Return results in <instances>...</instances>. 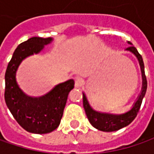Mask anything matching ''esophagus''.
I'll return each instance as SVG.
<instances>
[{
	"mask_svg": "<svg viewBox=\"0 0 154 154\" xmlns=\"http://www.w3.org/2000/svg\"><path fill=\"white\" fill-rule=\"evenodd\" d=\"M74 80H75V84H74L75 87H80V86L84 84V80L81 77H80V76L75 77Z\"/></svg>",
	"mask_w": 154,
	"mask_h": 154,
	"instance_id": "1",
	"label": "esophagus"
}]
</instances>
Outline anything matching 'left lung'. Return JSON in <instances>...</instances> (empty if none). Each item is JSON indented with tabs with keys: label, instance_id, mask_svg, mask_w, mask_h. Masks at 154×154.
<instances>
[{
	"label": "left lung",
	"instance_id": "8db88e82",
	"mask_svg": "<svg viewBox=\"0 0 154 154\" xmlns=\"http://www.w3.org/2000/svg\"><path fill=\"white\" fill-rule=\"evenodd\" d=\"M128 44L130 45V46L128 47L126 51L131 52L137 58L139 62L140 71H141V78H142L141 91L140 92L139 96L136 98V100L133 103L131 109L122 114L98 111L92 108L86 98L85 92H82L83 93V106L86 111V116L92 126L100 131H103V132L116 131L130 124L135 118V116H137V113L142 103V99L144 98L146 92L147 82H146V78L145 75V68H144V62L142 60V57L139 54L136 48L134 47L130 42H128Z\"/></svg>",
	"mask_w": 154,
	"mask_h": 154
}]
</instances>
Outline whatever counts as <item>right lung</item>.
<instances>
[{"label": "right lung", "mask_w": 154, "mask_h": 154, "mask_svg": "<svg viewBox=\"0 0 154 154\" xmlns=\"http://www.w3.org/2000/svg\"><path fill=\"white\" fill-rule=\"evenodd\" d=\"M53 41L52 38L33 37L19 45L13 54L5 74V101L15 120L24 129L33 134H47L59 126L69 92L74 80H68L56 85L38 98L31 97L20 89L16 73L26 57L38 54Z\"/></svg>", "instance_id": "add662e5"}]
</instances>
